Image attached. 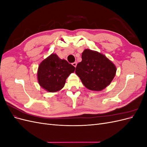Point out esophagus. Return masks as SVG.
Here are the masks:
<instances>
[{"label":"esophagus","mask_w":147,"mask_h":147,"mask_svg":"<svg viewBox=\"0 0 147 147\" xmlns=\"http://www.w3.org/2000/svg\"><path fill=\"white\" fill-rule=\"evenodd\" d=\"M77 63H76V62H75V63H72V65L75 67H76V66H77Z\"/></svg>","instance_id":"1"}]
</instances>
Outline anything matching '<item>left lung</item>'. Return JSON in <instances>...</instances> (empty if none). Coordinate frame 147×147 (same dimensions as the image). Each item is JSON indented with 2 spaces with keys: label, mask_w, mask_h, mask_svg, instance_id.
Instances as JSON below:
<instances>
[{
  "label": "left lung",
  "mask_w": 147,
  "mask_h": 147,
  "mask_svg": "<svg viewBox=\"0 0 147 147\" xmlns=\"http://www.w3.org/2000/svg\"><path fill=\"white\" fill-rule=\"evenodd\" d=\"M82 61L75 73L88 90L100 91L108 86L117 72L115 65L105 55L96 51L86 49L82 53Z\"/></svg>",
  "instance_id": "8db88e82"
}]
</instances>
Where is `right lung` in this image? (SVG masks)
I'll return each instance as SVG.
<instances>
[{"mask_svg":"<svg viewBox=\"0 0 147 147\" xmlns=\"http://www.w3.org/2000/svg\"><path fill=\"white\" fill-rule=\"evenodd\" d=\"M75 67L65 59L52 53L41 62L37 70L38 84L49 92H55L63 88L65 80L74 72Z\"/></svg>","mask_w":147,"mask_h":147,"instance_id":"1","label":"right lung"}]
</instances>
